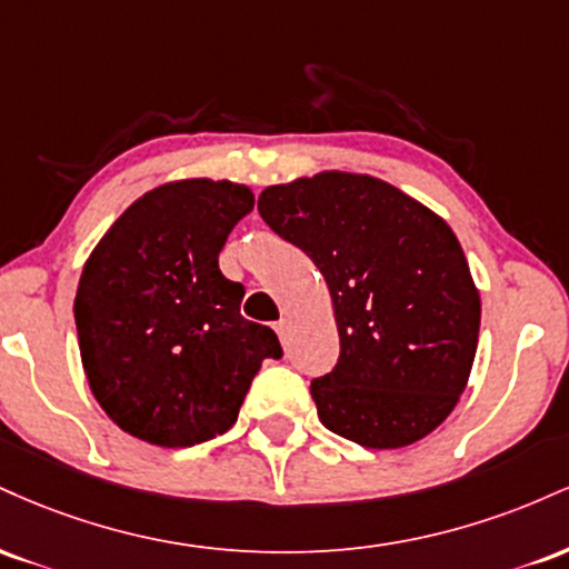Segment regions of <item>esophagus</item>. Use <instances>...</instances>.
Segmentation results:
<instances>
[{
	"mask_svg": "<svg viewBox=\"0 0 569 569\" xmlns=\"http://www.w3.org/2000/svg\"><path fill=\"white\" fill-rule=\"evenodd\" d=\"M276 331H278L280 342L286 345V339H289V318H280V321L276 323Z\"/></svg>",
	"mask_w": 569,
	"mask_h": 569,
	"instance_id": "34e87169",
	"label": "esophagus"
}]
</instances>
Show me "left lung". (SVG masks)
Wrapping results in <instances>:
<instances>
[{"instance_id":"left-lung-1","label":"left lung","mask_w":569,"mask_h":569,"mask_svg":"<svg viewBox=\"0 0 569 569\" xmlns=\"http://www.w3.org/2000/svg\"><path fill=\"white\" fill-rule=\"evenodd\" d=\"M259 213L329 286L337 367L318 417L367 449H401L452 415L471 377L481 297L452 227L369 173L321 171L262 189Z\"/></svg>"}]
</instances>
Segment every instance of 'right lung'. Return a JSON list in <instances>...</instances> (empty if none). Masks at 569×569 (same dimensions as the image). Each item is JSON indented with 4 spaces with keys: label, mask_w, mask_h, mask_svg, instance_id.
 Masks as SVG:
<instances>
[{
    "label": "right lung",
    "mask_w": 569,
    "mask_h": 569,
    "mask_svg": "<svg viewBox=\"0 0 569 569\" xmlns=\"http://www.w3.org/2000/svg\"><path fill=\"white\" fill-rule=\"evenodd\" d=\"M253 208L246 184L168 181L130 202L82 267L74 299L82 369L109 420L154 447L230 430L264 358L270 326L240 316L246 289L219 251Z\"/></svg>",
    "instance_id": "obj_1"
}]
</instances>
